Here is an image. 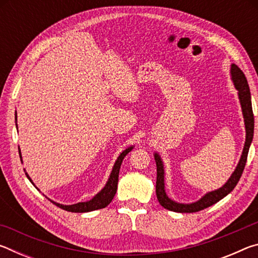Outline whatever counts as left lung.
<instances>
[{
	"mask_svg": "<svg viewBox=\"0 0 258 258\" xmlns=\"http://www.w3.org/2000/svg\"><path fill=\"white\" fill-rule=\"evenodd\" d=\"M231 80H232L234 87L238 91V97L240 104H241V110L244 121V128H246V141H244L243 150L240 160L235 167L234 172L231 174L229 180L226 181L224 185H222L220 189L209 191L206 195L203 196L202 198L197 202L191 204H182L174 202L168 197L165 191V168L164 163L159 154L155 152V160L157 165V181H156V195L157 199H158L159 204L164 208L168 209V211L176 212V213H196L203 209L207 208L212 205L220 202L223 199L225 196H228L231 191H232L237 183L239 182L241 174L243 172L244 166H246L248 151H249V147L251 145L252 137H254V113H252L251 108V95L249 91V85H248L247 78L244 76L241 69H240L237 64L232 63L230 69Z\"/></svg>",
	"mask_w": 258,
	"mask_h": 258,
	"instance_id": "left-lung-1",
	"label": "left lung"
}]
</instances>
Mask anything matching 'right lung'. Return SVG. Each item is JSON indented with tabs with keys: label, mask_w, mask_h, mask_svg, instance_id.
I'll return each instance as SVG.
<instances>
[{
	"label": "right lung",
	"mask_w": 258,
	"mask_h": 258,
	"mask_svg": "<svg viewBox=\"0 0 258 258\" xmlns=\"http://www.w3.org/2000/svg\"><path fill=\"white\" fill-rule=\"evenodd\" d=\"M16 126H17V112H16ZM18 127V126H17ZM134 146L128 147L127 149H125L121 154L118 156V158L115 161V165H113L112 171L109 175L108 181L106 183V185L103 186V189L101 191H99L97 195L91 200H87V202H83V203H77L74 205H62L59 203H55L53 200H51L55 206L60 207L61 209H64L67 212H73V213H87V212H92V211H97V209H101L107 207L109 204L111 203V200L113 199L117 191V184H118V175H119V169H120V165L123 163L124 157L128 154V152L132 150ZM19 149V156H20V160L23 161V158H21V151L20 148ZM26 172V171H25ZM26 176H27L28 180L33 183L32 178L29 177V175L26 173ZM34 184V183H33ZM35 185V184H34Z\"/></svg>",
	"instance_id": "obj_1"
}]
</instances>
